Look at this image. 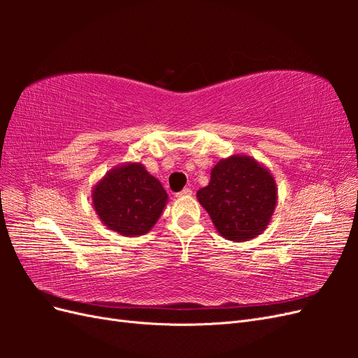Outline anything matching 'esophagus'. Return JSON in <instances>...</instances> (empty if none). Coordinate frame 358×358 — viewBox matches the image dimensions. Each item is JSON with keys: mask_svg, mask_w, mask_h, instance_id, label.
<instances>
[{"mask_svg": "<svg viewBox=\"0 0 358 358\" xmlns=\"http://www.w3.org/2000/svg\"><path fill=\"white\" fill-rule=\"evenodd\" d=\"M191 194H192V189H191V188H183L180 192L176 194V196H178V197H188V196H191Z\"/></svg>", "mask_w": 358, "mask_h": 358, "instance_id": "esophagus-1", "label": "esophagus"}]
</instances>
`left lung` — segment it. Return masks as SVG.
Returning a JSON list of instances; mask_svg holds the SVG:
<instances>
[{
  "label": "left lung",
  "instance_id": "left-lung-1",
  "mask_svg": "<svg viewBox=\"0 0 358 358\" xmlns=\"http://www.w3.org/2000/svg\"><path fill=\"white\" fill-rule=\"evenodd\" d=\"M197 199L227 241L245 242L262 234L276 208V182L266 167L246 155H231L212 169Z\"/></svg>",
  "mask_w": 358,
  "mask_h": 358
}]
</instances>
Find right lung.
Segmentation results:
<instances>
[{
  "label": "right lung",
  "mask_w": 358,
  "mask_h": 358,
  "mask_svg": "<svg viewBox=\"0 0 358 358\" xmlns=\"http://www.w3.org/2000/svg\"><path fill=\"white\" fill-rule=\"evenodd\" d=\"M161 182L140 162H128L106 173L92 189L96 215L110 230L128 236L146 234L167 203Z\"/></svg>",
  "instance_id": "1"
}]
</instances>
